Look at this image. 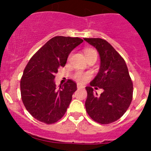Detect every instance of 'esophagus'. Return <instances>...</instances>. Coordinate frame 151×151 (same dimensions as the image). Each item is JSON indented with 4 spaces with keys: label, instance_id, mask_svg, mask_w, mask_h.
<instances>
[{
    "label": "esophagus",
    "instance_id": "34e87169",
    "mask_svg": "<svg viewBox=\"0 0 151 151\" xmlns=\"http://www.w3.org/2000/svg\"><path fill=\"white\" fill-rule=\"evenodd\" d=\"M77 88H78V89H80V88H84V87L82 86V85L79 84V83H78V84L77 85Z\"/></svg>",
    "mask_w": 151,
    "mask_h": 151
}]
</instances>
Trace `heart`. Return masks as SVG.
Wrapping results in <instances>:
<instances>
[{
    "instance_id": "b5f03b06",
    "label": "heart",
    "mask_w": 151,
    "mask_h": 151,
    "mask_svg": "<svg viewBox=\"0 0 151 151\" xmlns=\"http://www.w3.org/2000/svg\"><path fill=\"white\" fill-rule=\"evenodd\" d=\"M85 57L89 58L91 57V56H98V53H97V51L94 49L92 48H88L85 50ZM74 79L77 81H78L79 83H84L88 79L90 78V74L88 73H84L83 71H76L74 74Z\"/></svg>"
}]
</instances>
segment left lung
<instances>
[{"mask_svg":"<svg viewBox=\"0 0 151 151\" xmlns=\"http://www.w3.org/2000/svg\"><path fill=\"white\" fill-rule=\"evenodd\" d=\"M96 48L101 58L99 71L86 87L88 93L85 108L96 122L109 124L121 118L133 98V83L124 59L106 40L99 38L84 39ZM94 86L104 90L100 96L93 91Z\"/></svg>","mask_w":151,"mask_h":151,"instance_id":"8db88e82","label":"left lung"}]
</instances>
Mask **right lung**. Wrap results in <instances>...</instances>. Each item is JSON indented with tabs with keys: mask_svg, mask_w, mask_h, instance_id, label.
Masks as SVG:
<instances>
[{
	"mask_svg": "<svg viewBox=\"0 0 151 151\" xmlns=\"http://www.w3.org/2000/svg\"><path fill=\"white\" fill-rule=\"evenodd\" d=\"M83 42L78 37H53L25 66L20 80L21 98L29 113L38 121L52 124L66 113L77 84L68 80L57 90L55 74L60 67L65 66L69 53Z\"/></svg>",
	"mask_w": 151,
	"mask_h": 151,
	"instance_id": "add662e5",
	"label": "right lung"
}]
</instances>
